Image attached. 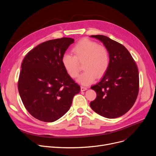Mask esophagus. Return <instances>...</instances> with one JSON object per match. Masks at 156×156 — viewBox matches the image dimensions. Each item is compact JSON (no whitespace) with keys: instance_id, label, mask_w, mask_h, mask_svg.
<instances>
[{"instance_id":"1","label":"esophagus","mask_w":156,"mask_h":156,"mask_svg":"<svg viewBox=\"0 0 156 156\" xmlns=\"http://www.w3.org/2000/svg\"><path fill=\"white\" fill-rule=\"evenodd\" d=\"M87 90V87H83V86L81 87V92L85 91V90Z\"/></svg>"}]
</instances>
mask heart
<instances>
[{
	"instance_id": "b5f03b06",
	"label": "heart",
	"mask_w": 156,
	"mask_h": 156,
	"mask_svg": "<svg viewBox=\"0 0 156 156\" xmlns=\"http://www.w3.org/2000/svg\"><path fill=\"white\" fill-rule=\"evenodd\" d=\"M73 55L64 54L62 64L68 75L76 78L80 73L79 63L83 62L85 70L78 78V81L87 85L94 82L95 77L100 78L107 71L110 62V56L107 48L90 40L82 39L72 48Z\"/></svg>"
}]
</instances>
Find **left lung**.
I'll return each mask as SVG.
<instances>
[{"mask_svg": "<svg viewBox=\"0 0 156 156\" xmlns=\"http://www.w3.org/2000/svg\"><path fill=\"white\" fill-rule=\"evenodd\" d=\"M90 37L101 41L107 48L110 62L101 80L91 87L97 97L90 105L103 117H120L132 108L138 96L139 75L136 62L122 44L104 35Z\"/></svg>", "mask_w": 156, "mask_h": 156, "instance_id": "8db88e82", "label": "left lung"}]
</instances>
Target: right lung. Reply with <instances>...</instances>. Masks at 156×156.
Segmentation results:
<instances>
[{
  "instance_id": "obj_1",
  "label": "right lung",
  "mask_w": 156,
  "mask_h": 156,
  "mask_svg": "<svg viewBox=\"0 0 156 156\" xmlns=\"http://www.w3.org/2000/svg\"><path fill=\"white\" fill-rule=\"evenodd\" d=\"M74 39L46 41L31 50L21 64L18 83L24 107L32 116L53 122L69 109L73 97L80 92L62 64V57Z\"/></svg>"
}]
</instances>
